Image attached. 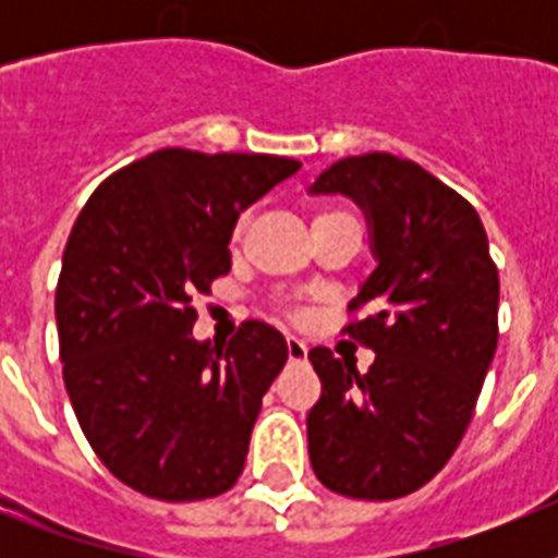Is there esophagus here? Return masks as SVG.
I'll return each instance as SVG.
<instances>
[{"mask_svg": "<svg viewBox=\"0 0 558 558\" xmlns=\"http://www.w3.org/2000/svg\"><path fill=\"white\" fill-rule=\"evenodd\" d=\"M287 350H289V359L292 362H304L310 348H306L304 339H298V336H287Z\"/></svg>", "mask_w": 558, "mask_h": 558, "instance_id": "obj_1", "label": "esophagus"}]
</instances>
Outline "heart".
I'll return each mask as SVG.
<instances>
[{
	"mask_svg": "<svg viewBox=\"0 0 558 558\" xmlns=\"http://www.w3.org/2000/svg\"><path fill=\"white\" fill-rule=\"evenodd\" d=\"M339 214H344V210H324V214H322V217H318V219H327V217H339ZM243 228H245V217L240 219V222H236V231H234V234L240 236V231H243Z\"/></svg>",
	"mask_w": 558,
	"mask_h": 558,
	"instance_id": "b5f03b06",
	"label": "heart"
}]
</instances>
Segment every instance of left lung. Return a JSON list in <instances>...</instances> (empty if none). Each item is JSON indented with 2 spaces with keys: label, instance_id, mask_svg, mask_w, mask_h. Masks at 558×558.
<instances>
[{
  "label": "left lung",
  "instance_id": "1",
  "mask_svg": "<svg viewBox=\"0 0 558 558\" xmlns=\"http://www.w3.org/2000/svg\"><path fill=\"white\" fill-rule=\"evenodd\" d=\"M365 210L376 266L348 332L376 353L367 373L310 350L322 399L306 416L327 489L390 501L428 484L454 454L498 348V269L484 222L460 193L390 153L350 156L310 185Z\"/></svg>",
  "mask_w": 558,
  "mask_h": 558
}]
</instances>
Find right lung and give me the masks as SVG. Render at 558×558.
Segmentation results:
<instances>
[{"label": "right lung", "mask_w": 558, "mask_h": 558, "mask_svg": "<svg viewBox=\"0 0 558 558\" xmlns=\"http://www.w3.org/2000/svg\"><path fill=\"white\" fill-rule=\"evenodd\" d=\"M301 161L159 150L92 193L63 252L54 315L63 381L104 466L159 501L236 484L289 350L263 322L193 339V295L231 269L240 214Z\"/></svg>", "instance_id": "right-lung-1"}]
</instances>
